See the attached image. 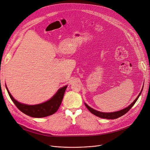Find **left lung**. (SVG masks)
<instances>
[{
  "instance_id": "8db88e82",
  "label": "left lung",
  "mask_w": 150,
  "mask_h": 150,
  "mask_svg": "<svg viewBox=\"0 0 150 150\" xmlns=\"http://www.w3.org/2000/svg\"><path fill=\"white\" fill-rule=\"evenodd\" d=\"M142 91L139 93V94L138 96V97L135 99V100L131 103L129 106H128L127 108L123 109V110H120L119 111H116V112H99L98 111L96 110H94V109L91 108V107H89L88 105H87L85 103V106H86L89 111L93 113V115H96V116H98L99 117H101V118H104V119H109V120H114V119H116V118H118V117L123 116L124 115H125L126 113L128 112L130 109L133 107V106L135 104V103L137 102V101L138 100V98L139 97L141 93H142Z\"/></svg>"
}]
</instances>
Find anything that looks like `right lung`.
Returning a JSON list of instances; mask_svg holds the SVG:
<instances>
[{"mask_svg": "<svg viewBox=\"0 0 150 150\" xmlns=\"http://www.w3.org/2000/svg\"><path fill=\"white\" fill-rule=\"evenodd\" d=\"M66 88L67 86L59 89L56 94L49 101L39 104H36V105H28V104L19 103L15 99H13L7 87L6 89L11 99L21 111L33 117H43L51 115L58 110L61 104Z\"/></svg>", "mask_w": 150, "mask_h": 150, "instance_id": "1", "label": "right lung"}]
</instances>
